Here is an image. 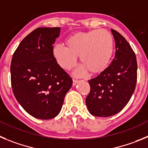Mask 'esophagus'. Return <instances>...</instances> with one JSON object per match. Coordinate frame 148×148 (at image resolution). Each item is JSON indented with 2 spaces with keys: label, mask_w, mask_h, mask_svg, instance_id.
Masks as SVG:
<instances>
[{
  "label": "esophagus",
  "mask_w": 148,
  "mask_h": 148,
  "mask_svg": "<svg viewBox=\"0 0 148 148\" xmlns=\"http://www.w3.org/2000/svg\"><path fill=\"white\" fill-rule=\"evenodd\" d=\"M79 80H77V79H73V86H76L77 83H78Z\"/></svg>",
  "instance_id": "34e87169"
}]
</instances>
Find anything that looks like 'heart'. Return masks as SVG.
I'll list each match as a JSON object with an SVG mask.
<instances>
[{
	"mask_svg": "<svg viewBox=\"0 0 148 148\" xmlns=\"http://www.w3.org/2000/svg\"><path fill=\"white\" fill-rule=\"evenodd\" d=\"M114 50L112 34L106 29H94L71 34L65 40V47L55 46L53 54L58 64L66 70L76 66L79 56L82 66L76 74L82 76L87 71L91 74L105 71L111 62Z\"/></svg>",
	"mask_w": 148,
	"mask_h": 148,
	"instance_id": "obj_1",
	"label": "heart"
}]
</instances>
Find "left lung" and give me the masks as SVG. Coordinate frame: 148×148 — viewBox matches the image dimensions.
Listing matches in <instances>:
<instances>
[{
	"mask_svg": "<svg viewBox=\"0 0 148 148\" xmlns=\"http://www.w3.org/2000/svg\"><path fill=\"white\" fill-rule=\"evenodd\" d=\"M116 45L114 59L99 75L88 80L90 90L86 99L93 116L108 117L119 113L129 102L136 88L137 62L127 41L111 29Z\"/></svg>",
	"mask_w": 148,
	"mask_h": 148,
	"instance_id": "obj_1",
	"label": "left lung"
}]
</instances>
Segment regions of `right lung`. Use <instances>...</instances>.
<instances>
[{
  "label": "right lung",
  "mask_w": 148,
  "mask_h": 148,
  "mask_svg": "<svg viewBox=\"0 0 148 148\" xmlns=\"http://www.w3.org/2000/svg\"><path fill=\"white\" fill-rule=\"evenodd\" d=\"M60 28H38L19 44L12 59L11 83L19 104L33 117L50 119L59 114L72 79L53 54Z\"/></svg>",
  "instance_id": "right-lung-1"
}]
</instances>
